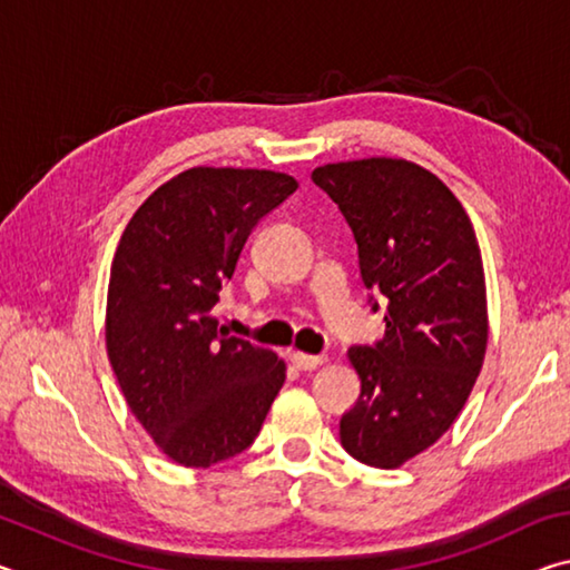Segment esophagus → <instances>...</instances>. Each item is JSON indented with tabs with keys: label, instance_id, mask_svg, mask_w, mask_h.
<instances>
[{
	"label": "esophagus",
	"instance_id": "obj_1",
	"mask_svg": "<svg viewBox=\"0 0 570 570\" xmlns=\"http://www.w3.org/2000/svg\"><path fill=\"white\" fill-rule=\"evenodd\" d=\"M324 360H326L324 354H304V352H292V362H294L296 370H302V372H306V370H316V366H320Z\"/></svg>",
	"mask_w": 570,
	"mask_h": 570
}]
</instances>
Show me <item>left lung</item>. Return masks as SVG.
I'll return each instance as SVG.
<instances>
[{"label":"left lung","mask_w":570,"mask_h":570,"mask_svg":"<svg viewBox=\"0 0 570 570\" xmlns=\"http://www.w3.org/2000/svg\"><path fill=\"white\" fill-rule=\"evenodd\" d=\"M312 180L352 228L372 312L387 308L382 340L350 350L362 392L340 438L354 460L390 470L445 435L478 380L488 344L480 246L452 190L414 163H332Z\"/></svg>","instance_id":"8db88e82"}]
</instances>
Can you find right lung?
<instances>
[{
	"label": "right lung",
	"mask_w": 570,
	"mask_h": 570,
	"mask_svg": "<svg viewBox=\"0 0 570 570\" xmlns=\"http://www.w3.org/2000/svg\"><path fill=\"white\" fill-rule=\"evenodd\" d=\"M296 190L272 170L190 168L153 193L115 250L105 340L120 390L180 465L236 458L286 380L274 352L230 336L210 308L250 230Z\"/></svg>",
	"instance_id": "add662e5"
}]
</instances>
